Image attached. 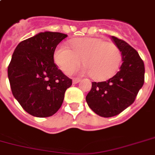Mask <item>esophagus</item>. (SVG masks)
I'll list each match as a JSON object with an SVG mask.
<instances>
[{"mask_svg":"<svg viewBox=\"0 0 155 155\" xmlns=\"http://www.w3.org/2000/svg\"><path fill=\"white\" fill-rule=\"evenodd\" d=\"M80 81H81V79H79V78H74V79H73L72 82H73V84H77L79 83Z\"/></svg>","mask_w":155,"mask_h":155,"instance_id":"34e87169","label":"esophagus"}]
</instances>
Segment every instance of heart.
I'll use <instances>...</instances> for the list:
<instances>
[{
    "mask_svg": "<svg viewBox=\"0 0 155 155\" xmlns=\"http://www.w3.org/2000/svg\"><path fill=\"white\" fill-rule=\"evenodd\" d=\"M71 48L65 44L57 46L53 60L65 74H68L81 64L84 74H91L98 81L108 80L118 70L121 61V51L113 42L100 38L85 37L70 41Z\"/></svg>",
    "mask_w": 155,
    "mask_h": 155,
    "instance_id": "b5f03b06",
    "label": "heart"
}]
</instances>
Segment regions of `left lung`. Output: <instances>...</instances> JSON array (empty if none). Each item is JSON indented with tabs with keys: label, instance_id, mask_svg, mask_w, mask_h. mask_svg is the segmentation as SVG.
<instances>
[{
	"label": "left lung",
	"instance_id": "1",
	"mask_svg": "<svg viewBox=\"0 0 155 155\" xmlns=\"http://www.w3.org/2000/svg\"><path fill=\"white\" fill-rule=\"evenodd\" d=\"M112 40L121 53L119 71L108 81L92 82L85 98L92 111L104 117L118 115L130 106L145 81V65L136 50L116 37Z\"/></svg>",
	"mask_w": 155,
	"mask_h": 155
}]
</instances>
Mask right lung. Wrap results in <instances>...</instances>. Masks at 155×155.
Returning <instances> with one entry per match:
<instances>
[{"mask_svg":"<svg viewBox=\"0 0 155 155\" xmlns=\"http://www.w3.org/2000/svg\"><path fill=\"white\" fill-rule=\"evenodd\" d=\"M67 35L41 32L19 42L8 66L14 97L23 108L37 117H51L63 103L72 81L55 65L57 46Z\"/></svg>","mask_w":155,"mask_h":155,"instance_id":"right-lung-1","label":"right lung"}]
</instances>
